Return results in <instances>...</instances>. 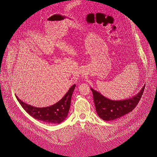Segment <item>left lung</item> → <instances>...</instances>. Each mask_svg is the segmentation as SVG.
I'll list each match as a JSON object with an SVG mask.
<instances>
[{
  "instance_id": "1",
  "label": "left lung",
  "mask_w": 157,
  "mask_h": 157,
  "mask_svg": "<svg viewBox=\"0 0 157 157\" xmlns=\"http://www.w3.org/2000/svg\"><path fill=\"white\" fill-rule=\"evenodd\" d=\"M145 85L132 98L123 100H112L105 98L97 90L90 88L93 94L96 111L99 117L104 121H113L128 113L136 108L144 93Z\"/></svg>"
}]
</instances>
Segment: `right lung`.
<instances>
[{"mask_svg": "<svg viewBox=\"0 0 157 157\" xmlns=\"http://www.w3.org/2000/svg\"><path fill=\"white\" fill-rule=\"evenodd\" d=\"M75 85H73L68 91L58 102L49 107L36 108L25 103L16 97L23 109L34 119L43 122L59 124L67 118L71 103V98Z\"/></svg>", "mask_w": 157, "mask_h": 157, "instance_id": "obj_1", "label": "right lung"}]
</instances>
